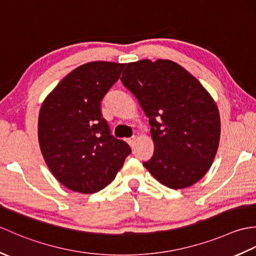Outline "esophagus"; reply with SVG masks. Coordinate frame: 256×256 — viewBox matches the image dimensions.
<instances>
[{"label":"esophagus","mask_w":256,"mask_h":256,"mask_svg":"<svg viewBox=\"0 0 256 256\" xmlns=\"http://www.w3.org/2000/svg\"><path fill=\"white\" fill-rule=\"evenodd\" d=\"M126 143H128L130 146H133L134 143H135V138L132 136V138H126Z\"/></svg>","instance_id":"esophagus-1"}]
</instances>
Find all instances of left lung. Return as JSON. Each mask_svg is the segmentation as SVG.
I'll list each match as a JSON object with an SVG mask.
<instances>
[{"label": "left lung", "mask_w": 256, "mask_h": 256, "mask_svg": "<svg viewBox=\"0 0 256 256\" xmlns=\"http://www.w3.org/2000/svg\"><path fill=\"white\" fill-rule=\"evenodd\" d=\"M121 81L150 121L154 154L144 167L172 189L199 182L219 148L220 114L214 98L197 78L168 59L128 62Z\"/></svg>", "instance_id": "obj_1"}]
</instances>
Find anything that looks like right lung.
Here are the masks:
<instances>
[{
  "label": "right lung",
  "instance_id": "add662e5",
  "mask_svg": "<svg viewBox=\"0 0 256 256\" xmlns=\"http://www.w3.org/2000/svg\"><path fill=\"white\" fill-rule=\"evenodd\" d=\"M125 64L92 62L68 74L46 96L38 116V142L46 165L64 187L94 194L121 170L130 146L110 134L101 100Z\"/></svg>",
  "mask_w": 256,
  "mask_h": 256
}]
</instances>
